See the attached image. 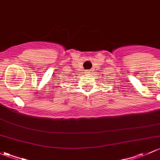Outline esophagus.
I'll return each mask as SVG.
<instances>
[{
	"label": "esophagus",
	"instance_id": "34e87169",
	"mask_svg": "<svg viewBox=\"0 0 160 160\" xmlns=\"http://www.w3.org/2000/svg\"><path fill=\"white\" fill-rule=\"evenodd\" d=\"M85 73H87V74H91V70H87Z\"/></svg>",
	"mask_w": 160,
	"mask_h": 160
}]
</instances>
